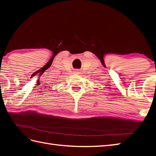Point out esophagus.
Listing matches in <instances>:
<instances>
[{
  "instance_id": "esophagus-1",
  "label": "esophagus",
  "mask_w": 156,
  "mask_h": 156,
  "mask_svg": "<svg viewBox=\"0 0 156 156\" xmlns=\"http://www.w3.org/2000/svg\"><path fill=\"white\" fill-rule=\"evenodd\" d=\"M76 74H79V73H80V72H79L78 71H76Z\"/></svg>"
}]
</instances>
